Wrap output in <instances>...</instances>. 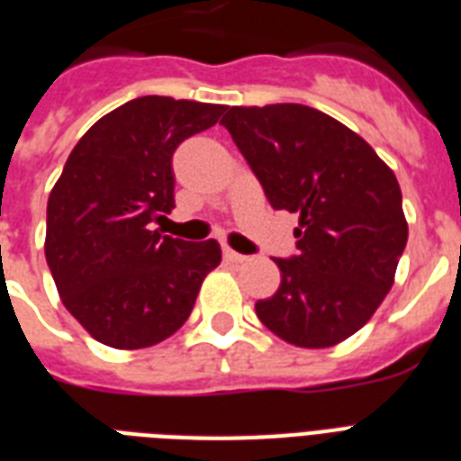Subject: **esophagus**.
Listing matches in <instances>:
<instances>
[{
	"instance_id": "1",
	"label": "esophagus",
	"mask_w": 461,
	"mask_h": 461,
	"mask_svg": "<svg viewBox=\"0 0 461 461\" xmlns=\"http://www.w3.org/2000/svg\"><path fill=\"white\" fill-rule=\"evenodd\" d=\"M224 258L230 260V263H244L246 260V256H241V253H237V251H231L230 246H224Z\"/></svg>"
}]
</instances>
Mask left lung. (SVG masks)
<instances>
[{"label":"left lung","instance_id":"left-lung-1","mask_svg":"<svg viewBox=\"0 0 461 461\" xmlns=\"http://www.w3.org/2000/svg\"><path fill=\"white\" fill-rule=\"evenodd\" d=\"M220 124L275 210L299 215L280 289L256 303L285 342L325 349L371 321L394 285L409 227L397 176L358 133L306 104L231 107Z\"/></svg>","mask_w":461,"mask_h":461}]
</instances>
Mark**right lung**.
<instances>
[{
    "mask_svg": "<svg viewBox=\"0 0 461 461\" xmlns=\"http://www.w3.org/2000/svg\"><path fill=\"white\" fill-rule=\"evenodd\" d=\"M224 104L146 95L97 119L68 155L47 201L45 258L67 311L97 342L146 349L186 322L215 239L194 244L150 222L174 208L172 155Z\"/></svg>",
    "mask_w": 461,
    "mask_h": 461,
    "instance_id": "1",
    "label": "right lung"
}]
</instances>
